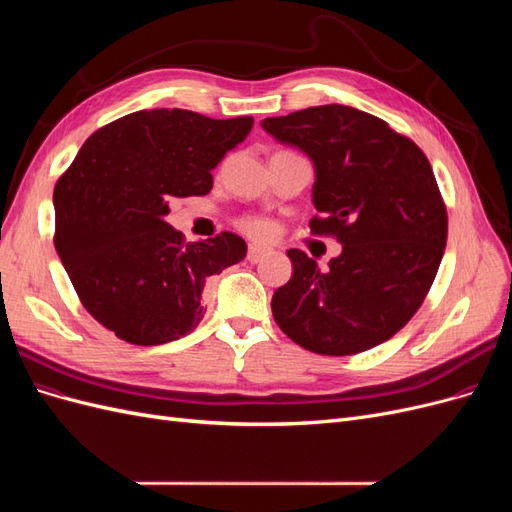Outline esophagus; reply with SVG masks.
<instances>
[{"label":"esophagus","instance_id":"34e87169","mask_svg":"<svg viewBox=\"0 0 512 512\" xmlns=\"http://www.w3.org/2000/svg\"><path fill=\"white\" fill-rule=\"evenodd\" d=\"M271 254L269 247H262V245H250V250H247V260L250 262H260L262 258H267Z\"/></svg>","mask_w":512,"mask_h":512}]
</instances>
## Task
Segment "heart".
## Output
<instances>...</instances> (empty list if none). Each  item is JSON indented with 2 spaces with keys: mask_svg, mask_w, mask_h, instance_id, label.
Returning <instances> with one entry per match:
<instances>
[{
  "mask_svg": "<svg viewBox=\"0 0 512 512\" xmlns=\"http://www.w3.org/2000/svg\"><path fill=\"white\" fill-rule=\"evenodd\" d=\"M243 230H245L247 235H250V237H254V239H269V237L273 235V226H271V222H267V220H258V218H254V220H245V222H243Z\"/></svg>",
  "mask_w": 512,
  "mask_h": 512,
  "instance_id": "heart-1",
  "label": "heart"
}]
</instances>
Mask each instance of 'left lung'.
Returning <instances> with one entry per match:
<instances>
[{
  "label": "left lung",
  "mask_w": 512,
  "mask_h": 512,
  "mask_svg": "<svg viewBox=\"0 0 512 512\" xmlns=\"http://www.w3.org/2000/svg\"><path fill=\"white\" fill-rule=\"evenodd\" d=\"M260 126L312 162L320 218L309 226L342 243L327 269L288 250L292 277L271 301L277 327L331 356L386 342L421 307L446 247V209L425 153L346 104L309 106Z\"/></svg>",
  "instance_id": "left-lung-1"
}]
</instances>
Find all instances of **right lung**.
I'll return each mask as SVG.
<instances>
[{
    "mask_svg": "<svg viewBox=\"0 0 512 512\" xmlns=\"http://www.w3.org/2000/svg\"><path fill=\"white\" fill-rule=\"evenodd\" d=\"M252 123L183 108L136 111L91 134L57 181L61 265L87 312L123 342L158 346L194 331L211 277L245 258L235 232L185 243L166 215L175 198L213 188L211 170Z\"/></svg>",
    "mask_w": 512,
    "mask_h": 512,
    "instance_id": "1",
    "label": "right lung"
}]
</instances>
